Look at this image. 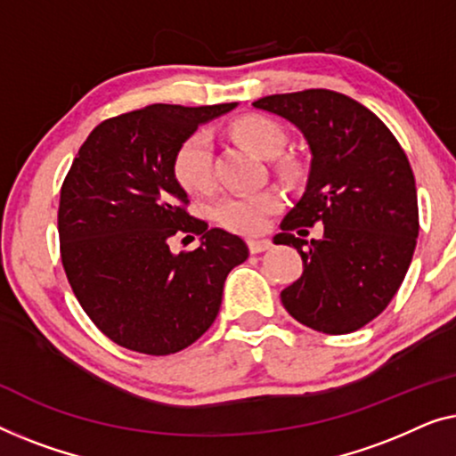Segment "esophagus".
Segmentation results:
<instances>
[{"instance_id":"1","label":"esophagus","mask_w":456,"mask_h":456,"mask_svg":"<svg viewBox=\"0 0 456 456\" xmlns=\"http://www.w3.org/2000/svg\"><path fill=\"white\" fill-rule=\"evenodd\" d=\"M273 243L271 240H248V249L252 254H260V252H266L268 248H271Z\"/></svg>"}]
</instances>
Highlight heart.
<instances>
[{
    "label": "heart",
    "mask_w": 456,
    "mask_h": 456,
    "mask_svg": "<svg viewBox=\"0 0 456 456\" xmlns=\"http://www.w3.org/2000/svg\"><path fill=\"white\" fill-rule=\"evenodd\" d=\"M231 134L258 152L260 157H277L287 144V134L279 121L266 115H243L231 124ZM274 171L285 182H297L299 165L291 159H279ZM173 175L188 191H208L213 185V140L208 132H191L173 155ZM281 207V196L271 188L248 191V194H227L215 200L210 216L216 225L233 233L252 235L266 225L268 215Z\"/></svg>",
    "instance_id": "b5f03b06"
}]
</instances>
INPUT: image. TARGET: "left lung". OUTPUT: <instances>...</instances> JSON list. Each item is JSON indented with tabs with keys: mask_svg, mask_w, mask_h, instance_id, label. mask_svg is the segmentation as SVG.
I'll list each match as a JSON object with an SVG mask.
<instances>
[{
	"mask_svg": "<svg viewBox=\"0 0 456 456\" xmlns=\"http://www.w3.org/2000/svg\"><path fill=\"white\" fill-rule=\"evenodd\" d=\"M254 107L297 126L312 152L304 196L274 237L304 260L281 301L318 332L362 329L399 291L418 243V191L405 151L376 113L326 88L271 94ZM316 222L325 225L323 240L304 250L292 231L303 234Z\"/></svg>",
	"mask_w": 456,
	"mask_h": 456,
	"instance_id": "left-lung-1",
	"label": "left lung"
}]
</instances>
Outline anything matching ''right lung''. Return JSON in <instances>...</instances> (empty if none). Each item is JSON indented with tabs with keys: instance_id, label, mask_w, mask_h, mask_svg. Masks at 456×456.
<instances>
[{
	"instance_id": "obj_1",
	"label": "right lung",
	"mask_w": 456,
	"mask_h": 456,
	"mask_svg": "<svg viewBox=\"0 0 456 456\" xmlns=\"http://www.w3.org/2000/svg\"><path fill=\"white\" fill-rule=\"evenodd\" d=\"M235 102L151 105L109 118L88 134L61 183V265L82 310L119 347L171 355L215 322L231 268L248 258L237 235L188 213L173 175L177 146ZM175 234H200L173 255Z\"/></svg>"
}]
</instances>
